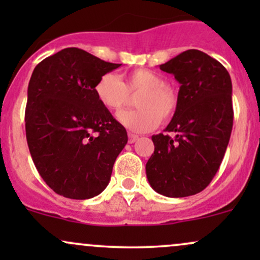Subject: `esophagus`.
I'll return each instance as SVG.
<instances>
[{
	"label": "esophagus",
	"instance_id": "1",
	"mask_svg": "<svg viewBox=\"0 0 260 260\" xmlns=\"http://www.w3.org/2000/svg\"><path fill=\"white\" fill-rule=\"evenodd\" d=\"M138 138H139V137L137 136V134L128 133V143H131V144H132V143H134V142H137V140H138Z\"/></svg>",
	"mask_w": 260,
	"mask_h": 260
}]
</instances>
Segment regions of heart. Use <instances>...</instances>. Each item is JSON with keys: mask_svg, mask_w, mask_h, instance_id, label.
Listing matches in <instances>:
<instances>
[{"mask_svg": "<svg viewBox=\"0 0 260 260\" xmlns=\"http://www.w3.org/2000/svg\"><path fill=\"white\" fill-rule=\"evenodd\" d=\"M98 100L111 112H120L138 95V109L122 112L118 121L132 132L144 133L159 126L160 120L168 122L177 112L180 95L174 85L164 82L154 71L138 68L131 71L122 82L116 74H104L95 84Z\"/></svg>", "mask_w": 260, "mask_h": 260, "instance_id": "b5f03b06", "label": "heart"}]
</instances>
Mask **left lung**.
I'll list each match as a JSON object with an SVG mask.
<instances>
[{"instance_id":"1","label":"left lung","mask_w":260,"mask_h":260,"mask_svg":"<svg viewBox=\"0 0 260 260\" xmlns=\"http://www.w3.org/2000/svg\"><path fill=\"white\" fill-rule=\"evenodd\" d=\"M160 70L180 83V105L166 132L151 137L154 153L145 165L150 186L160 194H197L216 175L232 124V83L226 68L199 50H187Z\"/></svg>"}]
</instances>
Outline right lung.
<instances>
[{
    "label": "right lung",
    "instance_id": "right-lung-1",
    "mask_svg": "<svg viewBox=\"0 0 260 260\" xmlns=\"http://www.w3.org/2000/svg\"><path fill=\"white\" fill-rule=\"evenodd\" d=\"M120 66L68 47L34 68L25 107L26 142L39 174L59 196L89 199L109 184L128 137L94 88Z\"/></svg>",
    "mask_w": 260,
    "mask_h": 260
}]
</instances>
